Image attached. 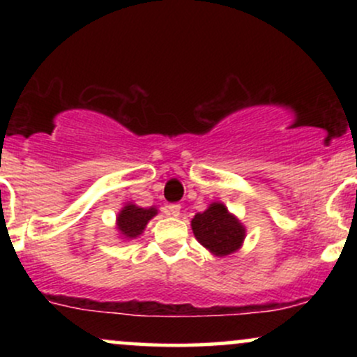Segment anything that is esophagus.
I'll list each match as a JSON object with an SVG mask.
<instances>
[{
    "mask_svg": "<svg viewBox=\"0 0 357 357\" xmlns=\"http://www.w3.org/2000/svg\"><path fill=\"white\" fill-rule=\"evenodd\" d=\"M179 213H181V204H169L167 206V215L171 216H179Z\"/></svg>",
    "mask_w": 357,
    "mask_h": 357,
    "instance_id": "34e87169",
    "label": "esophagus"
}]
</instances>
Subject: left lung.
Returning a JSON list of instances; mask_svg holds the SVG:
<instances>
[{
	"label": "left lung",
	"instance_id": "1",
	"mask_svg": "<svg viewBox=\"0 0 357 357\" xmlns=\"http://www.w3.org/2000/svg\"><path fill=\"white\" fill-rule=\"evenodd\" d=\"M191 228L196 240L216 257L231 255L245 240V227L223 203H211L208 210L196 213Z\"/></svg>",
	"mask_w": 357,
	"mask_h": 357
}]
</instances>
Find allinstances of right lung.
<instances>
[{
  "instance_id": "1",
  "label": "right lung",
  "mask_w": 357,
  "mask_h": 357,
  "mask_svg": "<svg viewBox=\"0 0 357 357\" xmlns=\"http://www.w3.org/2000/svg\"><path fill=\"white\" fill-rule=\"evenodd\" d=\"M158 215L155 208H141L137 204H126L117 215V230L126 240L137 238L144 231L146 225Z\"/></svg>"
}]
</instances>
